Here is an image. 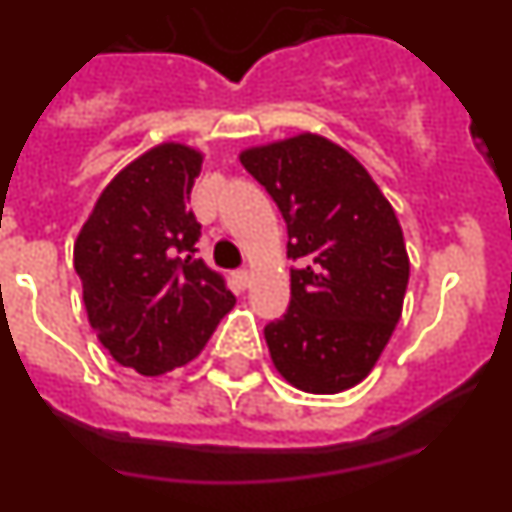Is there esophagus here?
Listing matches in <instances>:
<instances>
[{"label":"esophagus","mask_w":512,"mask_h":512,"mask_svg":"<svg viewBox=\"0 0 512 512\" xmlns=\"http://www.w3.org/2000/svg\"><path fill=\"white\" fill-rule=\"evenodd\" d=\"M233 279L238 282V287H248V282H251V274H248V269H238L233 274Z\"/></svg>","instance_id":"1"}]
</instances>
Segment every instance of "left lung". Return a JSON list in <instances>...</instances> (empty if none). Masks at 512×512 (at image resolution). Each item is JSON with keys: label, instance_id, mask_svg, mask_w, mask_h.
Masks as SVG:
<instances>
[{"label": "left lung", "instance_id": "obj_1", "mask_svg": "<svg viewBox=\"0 0 512 512\" xmlns=\"http://www.w3.org/2000/svg\"><path fill=\"white\" fill-rule=\"evenodd\" d=\"M248 174L287 223L292 300L264 328L274 366L312 395L372 372L402 312L410 261L395 210L364 166L320 135L248 148Z\"/></svg>", "mask_w": 512, "mask_h": 512}]
</instances>
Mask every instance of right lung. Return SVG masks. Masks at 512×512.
Here are the masks:
<instances>
[{"label": "right lung", "instance_id": "add662e5", "mask_svg": "<svg viewBox=\"0 0 512 512\" xmlns=\"http://www.w3.org/2000/svg\"><path fill=\"white\" fill-rule=\"evenodd\" d=\"M200 164L179 143L151 148L107 184L76 238L94 333L146 377L192 361L235 305L223 277L194 259L202 225L187 202Z\"/></svg>", "mask_w": 512, "mask_h": 512}]
</instances>
